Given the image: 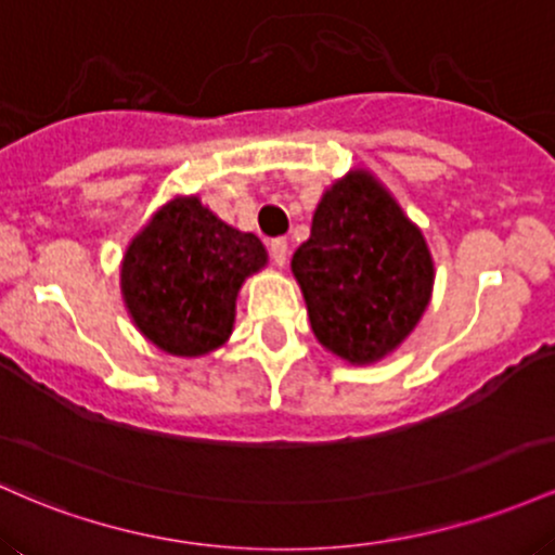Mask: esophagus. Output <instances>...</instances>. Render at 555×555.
Segmentation results:
<instances>
[{
	"instance_id": "34e87169",
	"label": "esophagus",
	"mask_w": 555,
	"mask_h": 555,
	"mask_svg": "<svg viewBox=\"0 0 555 555\" xmlns=\"http://www.w3.org/2000/svg\"><path fill=\"white\" fill-rule=\"evenodd\" d=\"M270 254H272V261H275L278 267H285V261H288V241L272 238L270 241Z\"/></svg>"
}]
</instances>
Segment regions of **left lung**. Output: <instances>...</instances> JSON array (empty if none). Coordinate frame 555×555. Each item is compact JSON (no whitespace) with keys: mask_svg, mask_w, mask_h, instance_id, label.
Returning a JSON list of instances; mask_svg holds the SVG:
<instances>
[{"mask_svg":"<svg viewBox=\"0 0 555 555\" xmlns=\"http://www.w3.org/2000/svg\"><path fill=\"white\" fill-rule=\"evenodd\" d=\"M291 272L314 338L351 366L390 357L420 325L435 285L425 233L366 167L327 185Z\"/></svg>","mask_w":555,"mask_h":555,"instance_id":"obj_1","label":"left lung"}]
</instances>
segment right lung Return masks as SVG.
I'll list each match as a JSON object with an SVG mask.
<instances>
[{
    "label": "right lung",
    "instance_id": "1",
    "mask_svg": "<svg viewBox=\"0 0 555 555\" xmlns=\"http://www.w3.org/2000/svg\"><path fill=\"white\" fill-rule=\"evenodd\" d=\"M267 261L257 235L228 225L196 194H178L130 238L120 261L122 304L159 351L207 357L228 344L241 288Z\"/></svg>",
    "mask_w": 555,
    "mask_h": 555
}]
</instances>
